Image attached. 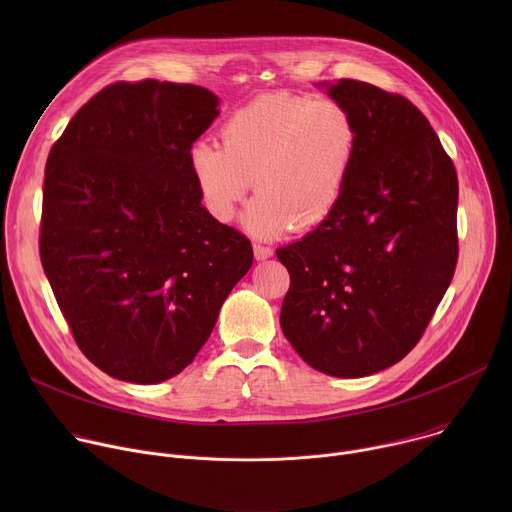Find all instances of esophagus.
I'll return each mask as SVG.
<instances>
[{"label": "esophagus", "mask_w": 512, "mask_h": 512, "mask_svg": "<svg viewBox=\"0 0 512 512\" xmlns=\"http://www.w3.org/2000/svg\"><path fill=\"white\" fill-rule=\"evenodd\" d=\"M253 253H255V259L263 261V259H269V257L273 255V249H271V247H265V245L255 243V245H253Z\"/></svg>", "instance_id": "1"}]
</instances>
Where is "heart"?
<instances>
[{
  "instance_id": "obj_1",
  "label": "heart",
  "mask_w": 512,
  "mask_h": 512,
  "mask_svg": "<svg viewBox=\"0 0 512 512\" xmlns=\"http://www.w3.org/2000/svg\"><path fill=\"white\" fill-rule=\"evenodd\" d=\"M221 139L194 145L192 174L218 221H231L253 182L247 221L257 235L306 233L326 221L356 152V127L340 103L294 93L259 95L225 121Z\"/></svg>"
}]
</instances>
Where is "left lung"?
Wrapping results in <instances>:
<instances>
[{
    "mask_svg": "<svg viewBox=\"0 0 512 512\" xmlns=\"http://www.w3.org/2000/svg\"><path fill=\"white\" fill-rule=\"evenodd\" d=\"M356 127L338 204L277 249L289 271L279 324L312 369L356 379L393 367L423 336L458 263V176L427 117L403 95L326 87Z\"/></svg>",
    "mask_w": 512,
    "mask_h": 512,
    "instance_id": "obj_1",
    "label": "left lung"
}]
</instances>
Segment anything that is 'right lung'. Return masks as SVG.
Masks as SVG:
<instances>
[{
    "label": "right lung",
    "mask_w": 512,
    "mask_h": 512,
    "mask_svg": "<svg viewBox=\"0 0 512 512\" xmlns=\"http://www.w3.org/2000/svg\"><path fill=\"white\" fill-rule=\"evenodd\" d=\"M216 105L196 85L113 83L48 154L40 261L77 346L109 377L182 373L253 263L251 241L200 204L190 168Z\"/></svg>",
    "instance_id": "1"
}]
</instances>
